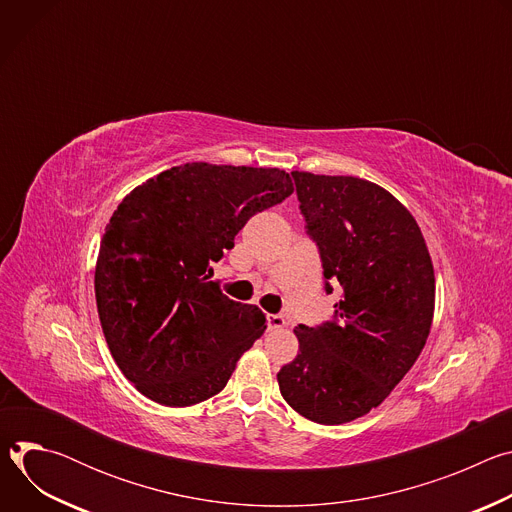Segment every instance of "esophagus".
Returning a JSON list of instances; mask_svg holds the SVG:
<instances>
[{
    "label": "esophagus",
    "mask_w": 512,
    "mask_h": 512,
    "mask_svg": "<svg viewBox=\"0 0 512 512\" xmlns=\"http://www.w3.org/2000/svg\"><path fill=\"white\" fill-rule=\"evenodd\" d=\"M269 328H271V330H281V328H285V318L279 316V314H271V316H269Z\"/></svg>",
    "instance_id": "obj_1"
}]
</instances>
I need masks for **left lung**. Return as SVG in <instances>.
<instances>
[{"instance_id": "1", "label": "left lung", "mask_w": 512, "mask_h": 512, "mask_svg": "<svg viewBox=\"0 0 512 512\" xmlns=\"http://www.w3.org/2000/svg\"><path fill=\"white\" fill-rule=\"evenodd\" d=\"M291 176L324 277L342 285V296L334 322L294 328L300 352L277 383L300 415L340 425L379 407L421 354L435 308L433 263L413 214L383 186Z\"/></svg>"}]
</instances>
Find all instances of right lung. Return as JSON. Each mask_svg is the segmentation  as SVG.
<instances>
[{"label":"right lung","instance_id":"right-lung-1","mask_svg":"<svg viewBox=\"0 0 512 512\" xmlns=\"http://www.w3.org/2000/svg\"><path fill=\"white\" fill-rule=\"evenodd\" d=\"M291 192L279 168L192 162L145 180L117 206L95 265L97 312L141 395L188 407L225 389L267 318L208 281L210 265L253 214Z\"/></svg>","mask_w":512,"mask_h":512}]
</instances>
